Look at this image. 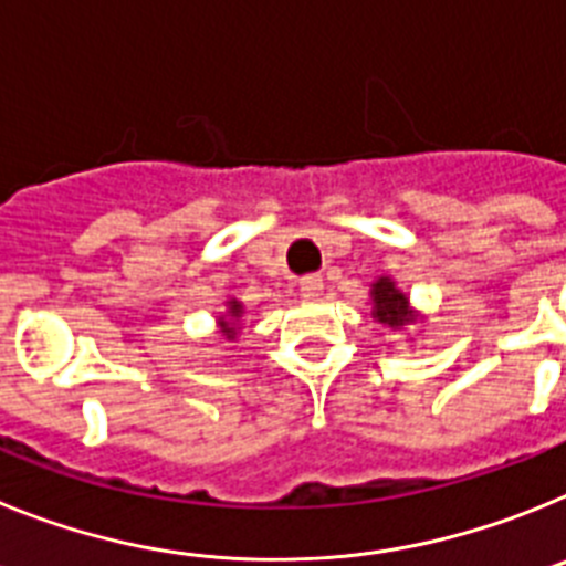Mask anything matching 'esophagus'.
Wrapping results in <instances>:
<instances>
[{"instance_id":"34e87169","label":"esophagus","mask_w":566,"mask_h":566,"mask_svg":"<svg viewBox=\"0 0 566 566\" xmlns=\"http://www.w3.org/2000/svg\"><path fill=\"white\" fill-rule=\"evenodd\" d=\"M323 289H326V283H323V277H317V274L300 280V294L306 300H317L319 294H323Z\"/></svg>"}]
</instances>
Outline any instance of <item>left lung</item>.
I'll use <instances>...</instances> for the list:
<instances>
[{
  "label": "left lung",
  "instance_id": "left-lung-1",
  "mask_svg": "<svg viewBox=\"0 0 566 566\" xmlns=\"http://www.w3.org/2000/svg\"><path fill=\"white\" fill-rule=\"evenodd\" d=\"M368 297H371L374 323H379L382 328L402 332V328L424 319V314H419L411 306V297L397 286V280L391 274H379L371 283V289H368Z\"/></svg>",
  "mask_w": 566,
  "mask_h": 566
}]
</instances>
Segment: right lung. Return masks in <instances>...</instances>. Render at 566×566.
<instances>
[{"label": "right lung", "mask_w": 566, "mask_h": 566, "mask_svg": "<svg viewBox=\"0 0 566 566\" xmlns=\"http://www.w3.org/2000/svg\"><path fill=\"white\" fill-rule=\"evenodd\" d=\"M243 314H247L243 303H240L238 297H229L227 306H223V312H218V317H214V328H218V337L234 343V339H238V334H240V328H243Z\"/></svg>", "instance_id": "obj_1"}]
</instances>
